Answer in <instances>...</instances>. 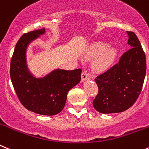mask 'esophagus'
<instances>
[{
  "instance_id": "esophagus-1",
  "label": "esophagus",
  "mask_w": 149,
  "mask_h": 149,
  "mask_svg": "<svg viewBox=\"0 0 149 149\" xmlns=\"http://www.w3.org/2000/svg\"><path fill=\"white\" fill-rule=\"evenodd\" d=\"M81 77H82V81H84V80L90 79V76H89V74L86 72H83V73H82L81 74Z\"/></svg>"
}]
</instances>
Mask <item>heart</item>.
<instances>
[{"mask_svg": "<svg viewBox=\"0 0 149 149\" xmlns=\"http://www.w3.org/2000/svg\"><path fill=\"white\" fill-rule=\"evenodd\" d=\"M117 50L113 47H109L104 42H96L92 44L85 53L87 59H94L92 67L96 72H103L110 69L117 57Z\"/></svg>", "mask_w": 149, "mask_h": 149, "instance_id": "b5f03b06", "label": "heart"}]
</instances>
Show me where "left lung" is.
Wrapping results in <instances>:
<instances>
[{
    "label": "left lung",
    "instance_id": "obj_1",
    "mask_svg": "<svg viewBox=\"0 0 149 149\" xmlns=\"http://www.w3.org/2000/svg\"><path fill=\"white\" fill-rule=\"evenodd\" d=\"M127 33L131 48L118 63L95 78L99 91L93 105L100 113L125 111L134 104L142 90L146 72L145 52L135 33Z\"/></svg>",
    "mask_w": 149,
    "mask_h": 149
}]
</instances>
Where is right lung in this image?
Listing matches in <instances>:
<instances>
[{"mask_svg": "<svg viewBox=\"0 0 149 149\" xmlns=\"http://www.w3.org/2000/svg\"><path fill=\"white\" fill-rule=\"evenodd\" d=\"M45 32V28H42L21 36L11 60L10 77L18 99L27 110L54 116L64 107L69 91L80 83L82 69H56L39 79L31 75L26 66V48L31 41Z\"/></svg>", "mask_w": 149, "mask_h": 149, "instance_id": "obj_1", "label": "right lung"}]
</instances>
